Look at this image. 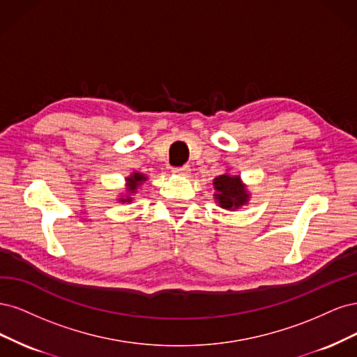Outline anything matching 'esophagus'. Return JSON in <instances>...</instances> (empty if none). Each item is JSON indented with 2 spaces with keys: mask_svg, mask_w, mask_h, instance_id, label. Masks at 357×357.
<instances>
[{
  "mask_svg": "<svg viewBox=\"0 0 357 357\" xmlns=\"http://www.w3.org/2000/svg\"><path fill=\"white\" fill-rule=\"evenodd\" d=\"M172 172H174L175 175H182V176H187L190 174V166H179V167H174L172 169Z\"/></svg>",
  "mask_w": 357,
  "mask_h": 357,
  "instance_id": "esophagus-1",
  "label": "esophagus"
}]
</instances>
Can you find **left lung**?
<instances>
[{"mask_svg": "<svg viewBox=\"0 0 357 357\" xmlns=\"http://www.w3.org/2000/svg\"><path fill=\"white\" fill-rule=\"evenodd\" d=\"M213 185L215 190L218 191V194H215V197L224 209H236L238 206L245 204L249 199V195L245 191V187L241 185L238 176L221 175L215 178Z\"/></svg>", "mask_w": 357, "mask_h": 357, "instance_id": "1", "label": "left lung"}]
</instances>
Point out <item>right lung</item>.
I'll return each mask as SVG.
<instances>
[{
    "label": "right lung",
    "mask_w": 357,
    "mask_h": 357,
    "mask_svg": "<svg viewBox=\"0 0 357 357\" xmlns=\"http://www.w3.org/2000/svg\"><path fill=\"white\" fill-rule=\"evenodd\" d=\"M128 181H129V188H128V190L133 192V191L136 190V187L145 181V176L141 175V174H133L130 178H128ZM129 200H130V199H126V200H123V202H129Z\"/></svg>",
    "instance_id": "1"
}]
</instances>
